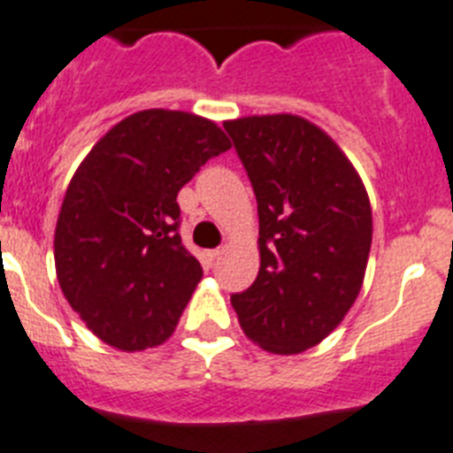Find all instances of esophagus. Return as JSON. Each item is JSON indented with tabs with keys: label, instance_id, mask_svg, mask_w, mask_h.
<instances>
[{
	"label": "esophagus",
	"instance_id": "34e87169",
	"mask_svg": "<svg viewBox=\"0 0 453 453\" xmlns=\"http://www.w3.org/2000/svg\"><path fill=\"white\" fill-rule=\"evenodd\" d=\"M223 253H226V249H214V251H209L207 253L209 263H216V260H219L220 256H223Z\"/></svg>",
	"mask_w": 453,
	"mask_h": 453
}]
</instances>
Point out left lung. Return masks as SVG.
<instances>
[{"label": "left lung", "mask_w": 453, "mask_h": 453, "mask_svg": "<svg viewBox=\"0 0 453 453\" xmlns=\"http://www.w3.org/2000/svg\"><path fill=\"white\" fill-rule=\"evenodd\" d=\"M258 200L260 270L233 296L239 326L270 354L321 344L356 303L372 244V207L344 150L303 116L226 120Z\"/></svg>", "instance_id": "left-lung-1"}]
</instances>
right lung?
Returning a JSON list of instances; mask_svg holds the SVG:
<instances>
[{
    "label": "right lung",
    "mask_w": 453,
    "mask_h": 453,
    "mask_svg": "<svg viewBox=\"0 0 453 453\" xmlns=\"http://www.w3.org/2000/svg\"><path fill=\"white\" fill-rule=\"evenodd\" d=\"M227 149L214 120L146 109L113 125L73 172L55 226V274L109 347L142 351L174 333L202 279L176 233V195Z\"/></svg>",
    "instance_id": "right-lung-1"
}]
</instances>
